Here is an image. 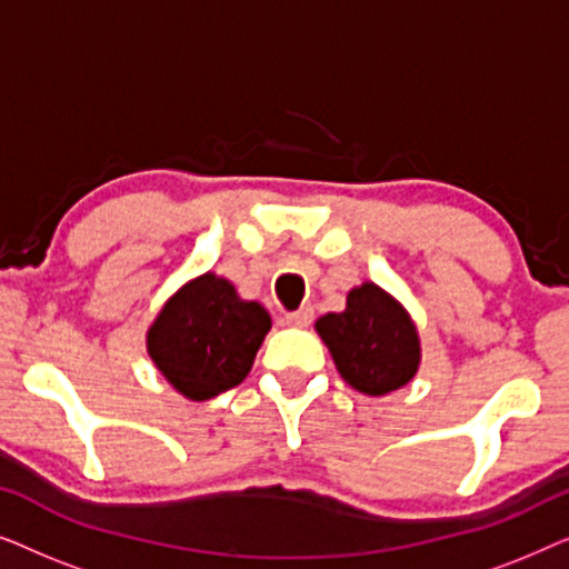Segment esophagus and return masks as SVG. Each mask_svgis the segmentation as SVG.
Masks as SVG:
<instances>
[{"label": "esophagus", "mask_w": 569, "mask_h": 569, "mask_svg": "<svg viewBox=\"0 0 569 569\" xmlns=\"http://www.w3.org/2000/svg\"><path fill=\"white\" fill-rule=\"evenodd\" d=\"M287 326H295V329H306V326L313 321V308H300L292 310V313H284Z\"/></svg>", "instance_id": "1"}]
</instances>
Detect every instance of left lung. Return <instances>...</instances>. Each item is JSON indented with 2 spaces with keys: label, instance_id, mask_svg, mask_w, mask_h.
Masks as SVG:
<instances>
[{
  "label": "left lung",
  "instance_id": "left-lung-1",
  "mask_svg": "<svg viewBox=\"0 0 569 569\" xmlns=\"http://www.w3.org/2000/svg\"><path fill=\"white\" fill-rule=\"evenodd\" d=\"M316 331L355 391L386 396L417 376L422 357L417 326L378 284L349 290L347 308L318 318Z\"/></svg>",
  "mask_w": 569,
  "mask_h": 569
}]
</instances>
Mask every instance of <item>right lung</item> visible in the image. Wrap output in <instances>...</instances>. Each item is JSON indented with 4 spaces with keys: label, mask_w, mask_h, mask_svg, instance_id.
<instances>
[{
    "label": "right lung",
    "mask_w": 569,
    "mask_h": 569,
    "mask_svg": "<svg viewBox=\"0 0 569 569\" xmlns=\"http://www.w3.org/2000/svg\"><path fill=\"white\" fill-rule=\"evenodd\" d=\"M269 329L267 308L240 300L228 279L207 271L162 306L147 352L178 393L207 401L243 383Z\"/></svg>",
    "instance_id": "obj_1"
}]
</instances>
